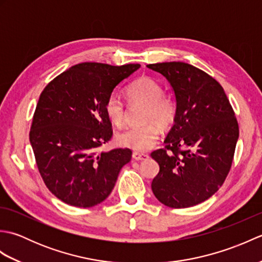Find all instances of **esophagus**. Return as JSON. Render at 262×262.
<instances>
[{
	"mask_svg": "<svg viewBox=\"0 0 262 262\" xmlns=\"http://www.w3.org/2000/svg\"><path fill=\"white\" fill-rule=\"evenodd\" d=\"M132 158L134 159L135 161H142V160H145L148 158L147 154H144V153H137V152H134L132 154Z\"/></svg>",
	"mask_w": 262,
	"mask_h": 262,
	"instance_id": "obj_1",
	"label": "esophagus"
}]
</instances>
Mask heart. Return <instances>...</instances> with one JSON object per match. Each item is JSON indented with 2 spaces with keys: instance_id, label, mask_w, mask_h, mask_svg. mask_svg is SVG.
Returning a JSON list of instances; mask_svg holds the SVG:
<instances>
[{
  "instance_id": "1",
  "label": "heart",
  "mask_w": 262,
  "mask_h": 262,
  "mask_svg": "<svg viewBox=\"0 0 262 262\" xmlns=\"http://www.w3.org/2000/svg\"><path fill=\"white\" fill-rule=\"evenodd\" d=\"M126 97L129 104L144 105L140 127L130 128L117 136L121 146L135 152H145L155 146L160 129H169L177 118V103L170 94L163 92V86L149 76H141L126 88ZM104 113L116 127L126 124V107L121 99L113 93L104 102Z\"/></svg>"
}]
</instances>
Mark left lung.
Here are the masks:
<instances>
[{
	"mask_svg": "<svg viewBox=\"0 0 262 262\" xmlns=\"http://www.w3.org/2000/svg\"><path fill=\"white\" fill-rule=\"evenodd\" d=\"M147 68L170 82L178 109L165 146L151 153L160 165L152 191L168 207H191L213 196L229 174L238 138L234 110L220 83L190 64Z\"/></svg>",
	"mask_w": 262,
	"mask_h": 262,
	"instance_id": "8db88e82",
	"label": "left lung"
}]
</instances>
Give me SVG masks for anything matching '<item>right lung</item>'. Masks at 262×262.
Wrapping results in <instances>:
<instances>
[{"instance_id":"right-lung-1","label":"right lung","mask_w":262,"mask_h":262,"mask_svg":"<svg viewBox=\"0 0 262 262\" xmlns=\"http://www.w3.org/2000/svg\"><path fill=\"white\" fill-rule=\"evenodd\" d=\"M140 64L81 63L55 77L39 97L30 143L46 187L65 204L92 207L107 198L129 148L99 153L113 137L104 102Z\"/></svg>"}]
</instances>
